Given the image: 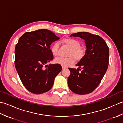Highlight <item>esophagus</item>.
Listing matches in <instances>:
<instances>
[{"instance_id":"34e87169","label":"esophagus","mask_w":123,"mask_h":123,"mask_svg":"<svg viewBox=\"0 0 123 123\" xmlns=\"http://www.w3.org/2000/svg\"><path fill=\"white\" fill-rule=\"evenodd\" d=\"M62 69H63V70H64V69H67V68H66V67H63V66H62Z\"/></svg>"}]
</instances>
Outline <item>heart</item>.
Returning a JSON list of instances; mask_svg holds the SVG:
<instances>
[{
    "label": "heart",
    "mask_w": 123,
    "mask_h": 123,
    "mask_svg": "<svg viewBox=\"0 0 123 123\" xmlns=\"http://www.w3.org/2000/svg\"><path fill=\"white\" fill-rule=\"evenodd\" d=\"M64 42L68 45L71 51L70 55H73L77 59H81L83 57L85 53V50L81 48V44L78 40L74 38H66L64 40ZM60 44L59 42L54 43L51 48V52L54 55L56 56L59 54ZM55 63L61 65L64 67H68L70 65L74 63L75 58L74 56L69 57H64L62 56L57 57L54 60Z\"/></svg>",
    "instance_id": "b5f03b06"
}]
</instances>
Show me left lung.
<instances>
[{
    "mask_svg": "<svg viewBox=\"0 0 123 123\" xmlns=\"http://www.w3.org/2000/svg\"><path fill=\"white\" fill-rule=\"evenodd\" d=\"M70 36L79 37L85 40L87 49L85 54L76 64L79 69L69 68L68 78L70 89L79 95L91 93L100 84L107 70L109 63V48L100 36L88 32H78ZM81 68L82 72H79Z\"/></svg>",
    "mask_w": 123,
    "mask_h": 123,
    "instance_id": "left-lung-1",
    "label": "left lung"
}]
</instances>
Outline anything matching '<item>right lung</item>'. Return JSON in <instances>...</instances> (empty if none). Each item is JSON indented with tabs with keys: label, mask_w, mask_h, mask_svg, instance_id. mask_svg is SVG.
I'll use <instances>...</instances> for the list:
<instances>
[{
	"label": "right lung",
	"mask_w": 123,
	"mask_h": 123,
	"mask_svg": "<svg viewBox=\"0 0 123 123\" xmlns=\"http://www.w3.org/2000/svg\"><path fill=\"white\" fill-rule=\"evenodd\" d=\"M59 39L51 31L41 29L24 33L16 45V69L23 85L31 92L41 94L50 90L62 70L60 64H47L53 59L51 44Z\"/></svg>",
	"instance_id": "add662e5"
}]
</instances>
